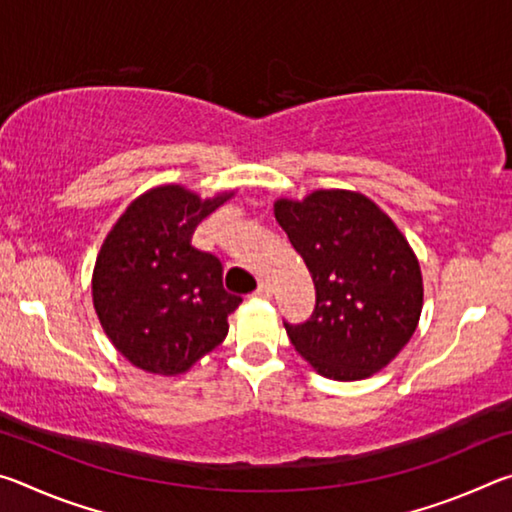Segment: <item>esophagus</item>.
Listing matches in <instances>:
<instances>
[{"mask_svg":"<svg viewBox=\"0 0 512 512\" xmlns=\"http://www.w3.org/2000/svg\"><path fill=\"white\" fill-rule=\"evenodd\" d=\"M255 296H257V298H271V296H273L271 284H268V282H262V284H259L257 291H255Z\"/></svg>","mask_w":512,"mask_h":512,"instance_id":"obj_1","label":"esophagus"}]
</instances>
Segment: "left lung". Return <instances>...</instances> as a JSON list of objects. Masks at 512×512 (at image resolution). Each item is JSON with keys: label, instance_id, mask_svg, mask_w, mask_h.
<instances>
[{"label": "left lung", "instance_id": "left-lung-1", "mask_svg": "<svg viewBox=\"0 0 512 512\" xmlns=\"http://www.w3.org/2000/svg\"><path fill=\"white\" fill-rule=\"evenodd\" d=\"M273 212L316 287L311 318L284 323L293 348L336 381L386 368L418 327L424 296L418 257L391 216L348 189L280 198Z\"/></svg>", "mask_w": 512, "mask_h": 512}]
</instances>
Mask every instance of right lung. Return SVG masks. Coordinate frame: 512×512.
Masks as SVG:
<instances>
[{"mask_svg":"<svg viewBox=\"0 0 512 512\" xmlns=\"http://www.w3.org/2000/svg\"><path fill=\"white\" fill-rule=\"evenodd\" d=\"M235 192L201 198L153 187L126 207L99 250L92 300L112 345L140 370L180 375L223 343L241 298L223 289L219 257L192 246L196 225Z\"/></svg>","mask_w":512,"mask_h":512,"instance_id":"right-lung-1","label":"right lung"}]
</instances>
